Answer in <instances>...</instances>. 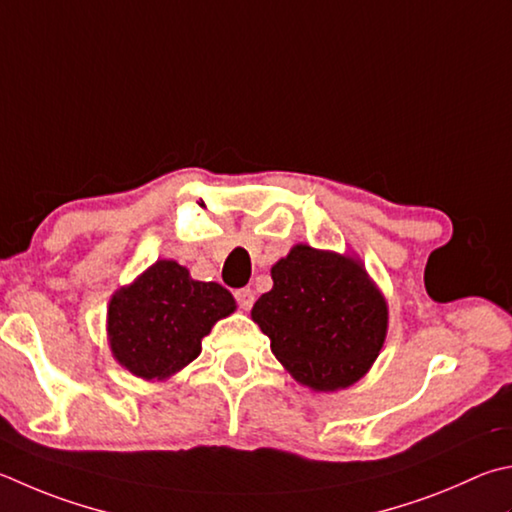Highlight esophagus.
<instances>
[{
	"instance_id": "1",
	"label": "esophagus",
	"mask_w": 512,
	"mask_h": 512,
	"mask_svg": "<svg viewBox=\"0 0 512 512\" xmlns=\"http://www.w3.org/2000/svg\"><path fill=\"white\" fill-rule=\"evenodd\" d=\"M235 300H237V304L241 306V309L248 311L250 306H253V302H255V293L250 291V288H239V291H235Z\"/></svg>"
}]
</instances>
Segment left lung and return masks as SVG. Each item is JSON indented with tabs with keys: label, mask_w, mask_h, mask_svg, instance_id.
Here are the masks:
<instances>
[{
	"label": "left lung",
	"mask_w": 512,
	"mask_h": 512,
	"mask_svg": "<svg viewBox=\"0 0 512 512\" xmlns=\"http://www.w3.org/2000/svg\"><path fill=\"white\" fill-rule=\"evenodd\" d=\"M253 306L271 351L302 385L349 387L367 374L387 333V304L360 262L295 246L273 266Z\"/></svg>",
	"instance_id": "1"
}]
</instances>
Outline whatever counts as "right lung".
<instances>
[{
  "label": "right lung",
  "mask_w": 512,
  "mask_h": 512,
  "mask_svg": "<svg viewBox=\"0 0 512 512\" xmlns=\"http://www.w3.org/2000/svg\"><path fill=\"white\" fill-rule=\"evenodd\" d=\"M232 311L224 286L192 280L188 268L161 259L111 297V353L136 376L167 378L199 356L212 324Z\"/></svg>",
  "instance_id": "add662e5"
}]
</instances>
